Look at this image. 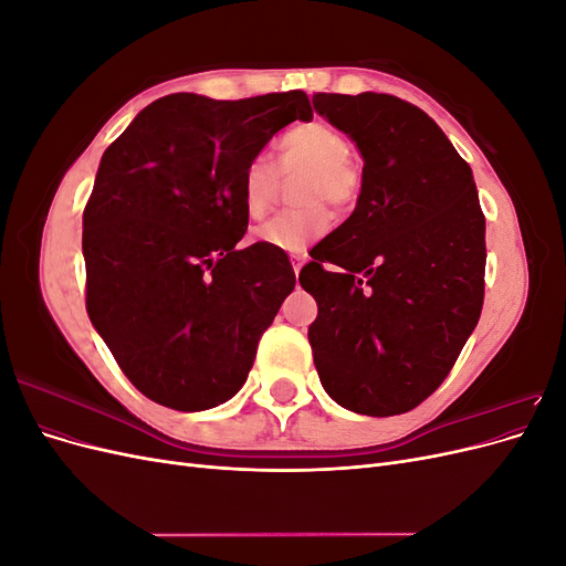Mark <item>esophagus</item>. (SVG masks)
<instances>
[{
  "mask_svg": "<svg viewBox=\"0 0 566 566\" xmlns=\"http://www.w3.org/2000/svg\"><path fill=\"white\" fill-rule=\"evenodd\" d=\"M290 260H293V271L300 273V269H302L304 262H306V254H293V256H290Z\"/></svg>",
  "mask_w": 566,
  "mask_h": 566,
  "instance_id": "obj_1",
  "label": "esophagus"
}]
</instances>
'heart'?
Wrapping results in <instances>:
<instances>
[{"label": "heart", "instance_id": "1", "mask_svg": "<svg viewBox=\"0 0 566 566\" xmlns=\"http://www.w3.org/2000/svg\"><path fill=\"white\" fill-rule=\"evenodd\" d=\"M276 167L254 156L241 177V202L250 219H262L279 198L281 177L302 172L295 188L300 208L283 210L260 229L254 241L283 252H304L331 229V212L345 210L361 193V167L349 153L347 136L325 119H306L276 139Z\"/></svg>", "mask_w": 566, "mask_h": 566}]
</instances>
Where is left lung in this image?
<instances>
[{"label":"left lung","instance_id":"obj_1","mask_svg":"<svg viewBox=\"0 0 566 566\" xmlns=\"http://www.w3.org/2000/svg\"><path fill=\"white\" fill-rule=\"evenodd\" d=\"M314 108L364 156L356 210L300 271L318 304L314 364L339 406L399 416L443 382L482 314L486 219L470 165L418 106L366 92Z\"/></svg>","mask_w":566,"mask_h":566}]
</instances>
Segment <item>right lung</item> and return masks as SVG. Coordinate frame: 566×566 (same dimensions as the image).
<instances>
[{
    "label": "right lung",
    "mask_w": 566,
    "mask_h": 566,
    "mask_svg": "<svg viewBox=\"0 0 566 566\" xmlns=\"http://www.w3.org/2000/svg\"><path fill=\"white\" fill-rule=\"evenodd\" d=\"M304 92L153 101L106 148L82 214L87 314L144 397L205 410L243 387L256 345L293 293L283 250L254 243L245 165L293 119Z\"/></svg>",
    "instance_id": "1"
}]
</instances>
